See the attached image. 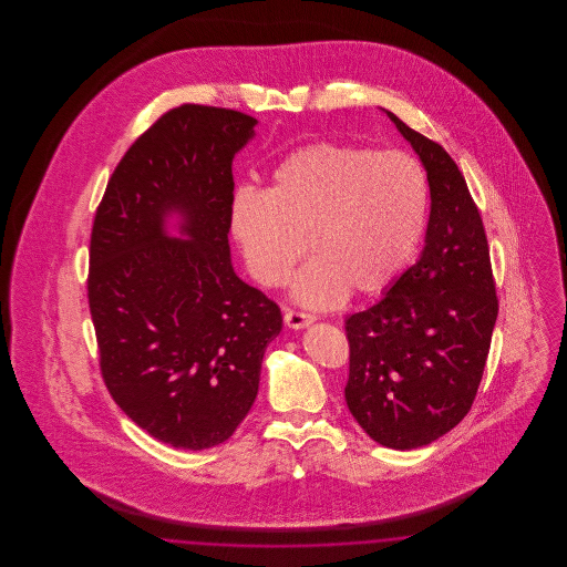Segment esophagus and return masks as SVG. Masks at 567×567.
<instances>
[{"label": "esophagus", "instance_id": "1", "mask_svg": "<svg viewBox=\"0 0 567 567\" xmlns=\"http://www.w3.org/2000/svg\"><path fill=\"white\" fill-rule=\"evenodd\" d=\"M317 317L315 315H308V312H297V310H285V323L291 329H301V327H308L310 323H315Z\"/></svg>", "mask_w": 567, "mask_h": 567}]
</instances>
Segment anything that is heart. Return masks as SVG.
Masks as SVG:
<instances>
[{"mask_svg":"<svg viewBox=\"0 0 567 567\" xmlns=\"http://www.w3.org/2000/svg\"><path fill=\"white\" fill-rule=\"evenodd\" d=\"M430 213L423 165L404 151L315 142L271 174L266 190H236L231 234L250 276L264 287L289 280L308 246L315 259L293 280L310 308L349 293L386 291L410 264Z\"/></svg>","mask_w":567,"mask_h":567,"instance_id":"obj_1","label":"heart"}]
</instances>
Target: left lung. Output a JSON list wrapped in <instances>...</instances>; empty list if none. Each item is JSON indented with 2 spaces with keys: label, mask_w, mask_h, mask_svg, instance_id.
<instances>
[{
  "label": "left lung",
  "mask_w": 567,
  "mask_h": 567,
  "mask_svg": "<svg viewBox=\"0 0 567 567\" xmlns=\"http://www.w3.org/2000/svg\"><path fill=\"white\" fill-rule=\"evenodd\" d=\"M395 123L427 172L432 213L416 264L377 303L347 319L344 389L354 421L386 449L410 451L451 432L485 372L497 296L485 227L457 163Z\"/></svg>",
  "instance_id": "obj_1"
}]
</instances>
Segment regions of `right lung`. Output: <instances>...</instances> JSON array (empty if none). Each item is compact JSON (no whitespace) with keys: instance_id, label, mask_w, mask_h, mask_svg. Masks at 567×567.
Returning <instances> with one entry per match:
<instances>
[{"instance_id":"obj_1","label":"right lung","mask_w":567,"mask_h":567,"mask_svg":"<svg viewBox=\"0 0 567 567\" xmlns=\"http://www.w3.org/2000/svg\"><path fill=\"white\" fill-rule=\"evenodd\" d=\"M257 118L185 104L135 140L109 181L89 250V308L112 400L153 437L204 451L259 391L280 308L231 266V162ZM178 215L187 241L166 234Z\"/></svg>"}]
</instances>
